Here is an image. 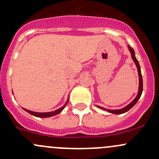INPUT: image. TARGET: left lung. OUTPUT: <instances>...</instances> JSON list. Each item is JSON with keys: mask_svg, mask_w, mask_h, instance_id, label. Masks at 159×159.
<instances>
[{"mask_svg": "<svg viewBox=\"0 0 159 159\" xmlns=\"http://www.w3.org/2000/svg\"><path fill=\"white\" fill-rule=\"evenodd\" d=\"M129 49L130 52H131V57H132L133 61H134V63H135L136 67H137V68H138V72H139V93H138L137 96H136L135 98H134V100H133L132 102H131V103L129 104V105H128L127 106H125V108H121V109L110 110V109H106V108H102V107L98 106V108H102V110L107 111L110 112V113H112V114H116V115H120V114H123V113H125V112L128 111L131 109V108H132V107L134 106V105H135L136 103H137V102H138V101H139V99L140 98L141 95H142V91H143V81H142V73H141V68H140V65H139V61H138L137 58H136V57H135V54H134V49H133L132 48L130 47L129 45Z\"/></svg>", "mask_w": 159, "mask_h": 159, "instance_id": "obj_1", "label": "left lung"}]
</instances>
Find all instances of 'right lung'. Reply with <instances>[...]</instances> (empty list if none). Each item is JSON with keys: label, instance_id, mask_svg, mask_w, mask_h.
Returning <instances> with one entry per match:
<instances>
[{"label": "right lung", "instance_id": "1", "mask_svg": "<svg viewBox=\"0 0 159 159\" xmlns=\"http://www.w3.org/2000/svg\"><path fill=\"white\" fill-rule=\"evenodd\" d=\"M68 100H67L66 103L65 104V105L64 106H62L61 108H60L59 109H57L55 111H50V112H34V111H29V110H27L25 109V108H24V110L26 111L27 112H28V113L30 114V115H34V116L35 117H38V118H48V117H51V116H54V115H57V114L60 113L61 111L62 110L65 108V107L66 106L67 104H68Z\"/></svg>", "mask_w": 159, "mask_h": 159}]
</instances>
